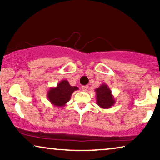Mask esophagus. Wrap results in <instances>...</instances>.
<instances>
[{"mask_svg": "<svg viewBox=\"0 0 160 160\" xmlns=\"http://www.w3.org/2000/svg\"><path fill=\"white\" fill-rule=\"evenodd\" d=\"M82 89L83 91L86 92V91L88 90L89 86H88V85H85V86H82Z\"/></svg>", "mask_w": 160, "mask_h": 160, "instance_id": "esophagus-1", "label": "esophagus"}]
</instances>
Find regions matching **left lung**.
<instances>
[{"instance_id": "8db88e82", "label": "left lung", "mask_w": 160, "mask_h": 160, "mask_svg": "<svg viewBox=\"0 0 160 160\" xmlns=\"http://www.w3.org/2000/svg\"><path fill=\"white\" fill-rule=\"evenodd\" d=\"M97 104L102 108H110L115 104L116 100L106 84H102L95 89Z\"/></svg>"}]
</instances>
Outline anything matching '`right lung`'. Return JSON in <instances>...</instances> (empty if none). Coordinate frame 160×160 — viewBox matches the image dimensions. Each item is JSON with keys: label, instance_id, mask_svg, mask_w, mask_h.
<instances>
[{"label": "right lung", "instance_id": "right-lung-1", "mask_svg": "<svg viewBox=\"0 0 160 160\" xmlns=\"http://www.w3.org/2000/svg\"><path fill=\"white\" fill-rule=\"evenodd\" d=\"M77 87H72L67 80H62L55 87H50L47 92L49 102L56 107H64L71 99L74 91L78 90Z\"/></svg>", "mask_w": 160, "mask_h": 160}]
</instances>
